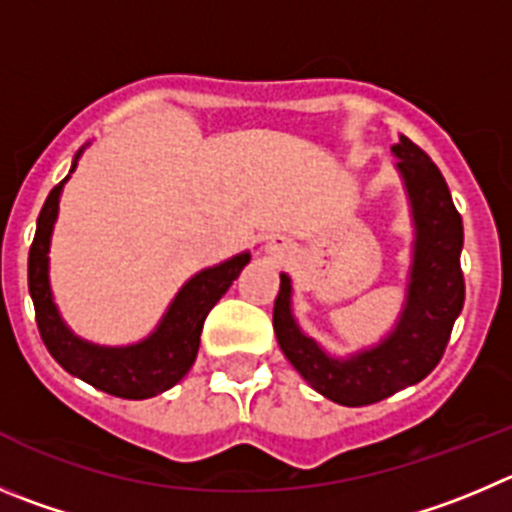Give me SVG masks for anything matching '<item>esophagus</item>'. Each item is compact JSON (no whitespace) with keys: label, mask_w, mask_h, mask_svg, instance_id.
<instances>
[{"label":"esophagus","mask_w":512,"mask_h":512,"mask_svg":"<svg viewBox=\"0 0 512 512\" xmlns=\"http://www.w3.org/2000/svg\"><path fill=\"white\" fill-rule=\"evenodd\" d=\"M265 252L267 255H272V257H280V260H283V257H290V242L285 240L283 234H272L270 240L265 242Z\"/></svg>","instance_id":"esophagus-1"}]
</instances>
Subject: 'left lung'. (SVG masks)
<instances>
[{
  "instance_id": "obj_1",
  "label": "left lung",
  "mask_w": 512,
  "mask_h": 512,
  "mask_svg": "<svg viewBox=\"0 0 512 512\" xmlns=\"http://www.w3.org/2000/svg\"><path fill=\"white\" fill-rule=\"evenodd\" d=\"M414 222V250L407 300L394 331L376 346L336 358L305 336L293 315V285L280 275L272 328L285 358L326 399L343 407H366L419 384L439 364L452 326L465 305L460 270L462 217L452 204L442 171L417 143L401 136L391 146Z\"/></svg>"
}]
</instances>
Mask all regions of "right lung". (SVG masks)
Returning <instances> with one entry per match:
<instances>
[{
    "instance_id": "add662e5",
    "label": "right lung",
    "mask_w": 512,
    "mask_h": 512,
    "mask_svg": "<svg viewBox=\"0 0 512 512\" xmlns=\"http://www.w3.org/2000/svg\"><path fill=\"white\" fill-rule=\"evenodd\" d=\"M80 154L83 148L75 154L70 174L78 166ZM70 174L47 194L30 247L27 280H30V295L35 303L37 328L50 356L68 374L78 376L85 384L111 396L151 399L179 384L191 369L209 310L227 293L229 285L240 278L242 267L250 262V252L234 255L232 260L207 267L186 280L184 288L166 308L156 331L143 341L131 343V346H98V343L83 341L65 326L50 290V237L57 209H60L62 186L70 179Z\"/></svg>"
}]
</instances>
